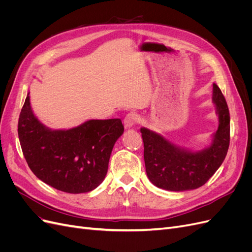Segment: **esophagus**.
Instances as JSON below:
<instances>
[{
	"label": "esophagus",
	"instance_id": "1",
	"mask_svg": "<svg viewBox=\"0 0 252 252\" xmlns=\"http://www.w3.org/2000/svg\"><path fill=\"white\" fill-rule=\"evenodd\" d=\"M139 121V117L138 114H136L135 112H130L128 113L127 116L125 117L124 119V125L126 128H131L135 125L136 122Z\"/></svg>",
	"mask_w": 252,
	"mask_h": 252
}]
</instances>
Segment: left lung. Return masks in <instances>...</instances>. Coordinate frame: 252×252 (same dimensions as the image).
<instances>
[{
	"mask_svg": "<svg viewBox=\"0 0 252 252\" xmlns=\"http://www.w3.org/2000/svg\"><path fill=\"white\" fill-rule=\"evenodd\" d=\"M212 101L219 117L218 130L209 147L192 151L177 146L163 135L141 128L144 161L149 181L158 188L185 191L203 186L220 168L230 141L229 109L222 91L213 83Z\"/></svg>",
	"mask_w": 252,
	"mask_h": 252,
	"instance_id": "left-lung-1",
	"label": "left lung"
}]
</instances>
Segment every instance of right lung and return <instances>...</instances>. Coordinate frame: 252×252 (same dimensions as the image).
Returning a JSON list of instances; mask_svg holds the SVG:
<instances>
[{"label": "right lung", "instance_id": "add662e5", "mask_svg": "<svg viewBox=\"0 0 252 252\" xmlns=\"http://www.w3.org/2000/svg\"><path fill=\"white\" fill-rule=\"evenodd\" d=\"M123 132L120 119L89 120L67 130H53L34 116L29 94L18 125L29 168L44 183L68 193L89 192L101 184L112 148Z\"/></svg>", "mask_w": 252, "mask_h": 252}]
</instances>
